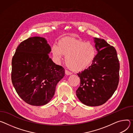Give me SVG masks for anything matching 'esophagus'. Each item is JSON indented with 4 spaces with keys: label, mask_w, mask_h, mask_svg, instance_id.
I'll use <instances>...</instances> for the list:
<instances>
[{
    "label": "esophagus",
    "mask_w": 133,
    "mask_h": 133,
    "mask_svg": "<svg viewBox=\"0 0 133 133\" xmlns=\"http://www.w3.org/2000/svg\"><path fill=\"white\" fill-rule=\"evenodd\" d=\"M65 74H66V75H70L71 74V73H70V72L68 71L67 70H66L65 71Z\"/></svg>",
    "instance_id": "1"
}]
</instances>
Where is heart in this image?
I'll list each match as a JSON object with an SVG mask.
<instances>
[{
	"mask_svg": "<svg viewBox=\"0 0 133 133\" xmlns=\"http://www.w3.org/2000/svg\"><path fill=\"white\" fill-rule=\"evenodd\" d=\"M51 51L56 63L65 57L67 67L74 71H81L89 67L95 58V50L92 44L75 38L66 37L54 44Z\"/></svg>",
	"mask_w": 133,
	"mask_h": 133,
	"instance_id": "b5f03b06",
	"label": "heart"
}]
</instances>
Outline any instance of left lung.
Returning a JSON list of instances; mask_svg holds the SVG:
<instances>
[{
	"instance_id": "8db88e82",
	"label": "left lung",
	"mask_w": 133,
	"mask_h": 133,
	"mask_svg": "<svg viewBox=\"0 0 133 133\" xmlns=\"http://www.w3.org/2000/svg\"><path fill=\"white\" fill-rule=\"evenodd\" d=\"M97 54L88 68L77 73L80 85L77 97L85 105L91 107L104 104L116 90L120 65L115 48L104 40L93 38Z\"/></svg>"
}]
</instances>
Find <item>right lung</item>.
<instances>
[{
  "label": "right lung",
  "instance_id": "add662e5",
  "mask_svg": "<svg viewBox=\"0 0 133 133\" xmlns=\"http://www.w3.org/2000/svg\"><path fill=\"white\" fill-rule=\"evenodd\" d=\"M50 52L44 38L33 37L19 44L12 59V83L21 98L30 105L49 102L65 76L64 69L49 58Z\"/></svg>",
  "mask_w": 133,
  "mask_h": 133
}]
</instances>
